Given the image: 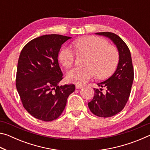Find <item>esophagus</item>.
Segmentation results:
<instances>
[{
  "instance_id": "34e87169",
  "label": "esophagus",
  "mask_w": 150,
  "mask_h": 150,
  "mask_svg": "<svg viewBox=\"0 0 150 150\" xmlns=\"http://www.w3.org/2000/svg\"><path fill=\"white\" fill-rule=\"evenodd\" d=\"M75 87L76 88H81L83 87V85H75Z\"/></svg>"
}]
</instances>
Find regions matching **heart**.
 I'll return each instance as SVG.
<instances>
[{
    "label": "heart",
    "instance_id": "1",
    "mask_svg": "<svg viewBox=\"0 0 150 150\" xmlns=\"http://www.w3.org/2000/svg\"><path fill=\"white\" fill-rule=\"evenodd\" d=\"M76 51L88 55L85 67H76L67 73L70 83L83 85L95 77L100 79L110 76L118 63L119 54L114 46L106 40L97 36L81 38L74 42ZM60 63L66 68L71 67L75 61V52L68 46H63L58 55Z\"/></svg>",
    "mask_w": 150,
    "mask_h": 150
}]
</instances>
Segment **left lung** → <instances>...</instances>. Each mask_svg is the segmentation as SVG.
Listing matches in <instances>:
<instances>
[{
  "label": "left lung",
  "instance_id": "obj_1",
  "mask_svg": "<svg viewBox=\"0 0 150 150\" xmlns=\"http://www.w3.org/2000/svg\"><path fill=\"white\" fill-rule=\"evenodd\" d=\"M95 34L111 40L119 54L118 64L114 74L106 81L97 83L98 87L106 88V93H103L102 88H94V97L88 103L94 115L107 118L120 112L125 106L133 83L134 69L130 50L118 35L107 32Z\"/></svg>",
  "mask_w": 150,
  "mask_h": 150
}]
</instances>
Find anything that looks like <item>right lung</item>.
I'll return each mask as SVG.
<instances>
[{"label": "right lung", "mask_w": 150, "mask_h": 150, "mask_svg": "<svg viewBox=\"0 0 150 150\" xmlns=\"http://www.w3.org/2000/svg\"><path fill=\"white\" fill-rule=\"evenodd\" d=\"M70 38L59 34L42 35L28 43L20 53L16 88L24 108L38 120L57 119L75 89V85H58L63 79L58 55Z\"/></svg>", "instance_id": "1"}]
</instances>
